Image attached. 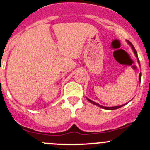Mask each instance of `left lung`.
Returning a JSON list of instances; mask_svg holds the SVG:
<instances>
[{"instance_id":"1","label":"left lung","mask_w":150,"mask_h":150,"mask_svg":"<svg viewBox=\"0 0 150 150\" xmlns=\"http://www.w3.org/2000/svg\"><path fill=\"white\" fill-rule=\"evenodd\" d=\"M127 44H128L129 45H130V47H131L132 50H133V52H134V54H135V56H136V59H137V60H138V63H139V66H140V62H139V57H138V54H137V52H136V50H135L134 47H133V44H132L130 42V41H127ZM141 76H142V74H141V73H140V74H139V82H140V81H141ZM86 98L87 99V100H88V101H90V103H93V104L96 105V106H99V107L102 108V109H107V110H115V109H119V108H120V107H122V106H125V105H126V104H127V103H128L129 102H130V101L127 102V103H125V104L120 105V106H110V107H107V106H101V105H100V104H99V103H96V102H95V101H93V100H90V99L87 98Z\"/></svg>"}]
</instances>
